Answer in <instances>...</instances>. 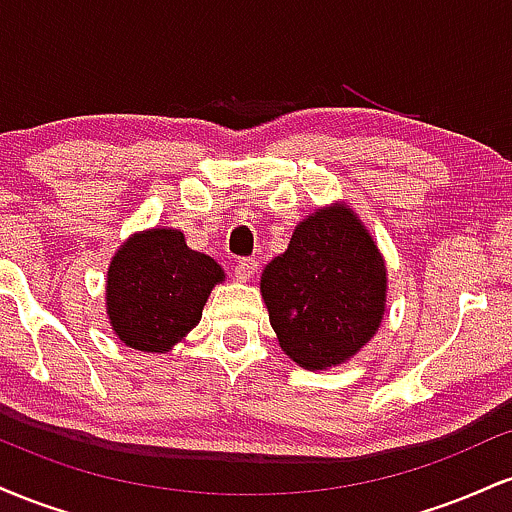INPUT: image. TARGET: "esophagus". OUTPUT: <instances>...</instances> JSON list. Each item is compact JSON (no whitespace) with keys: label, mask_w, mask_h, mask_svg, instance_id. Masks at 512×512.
<instances>
[{"label":"esophagus","mask_w":512,"mask_h":512,"mask_svg":"<svg viewBox=\"0 0 512 512\" xmlns=\"http://www.w3.org/2000/svg\"><path fill=\"white\" fill-rule=\"evenodd\" d=\"M255 272H257L255 257H240V260L236 262V267H233V274H236L238 281H248Z\"/></svg>","instance_id":"1"}]
</instances>
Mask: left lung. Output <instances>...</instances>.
<instances>
[{
    "mask_svg": "<svg viewBox=\"0 0 512 512\" xmlns=\"http://www.w3.org/2000/svg\"><path fill=\"white\" fill-rule=\"evenodd\" d=\"M385 264L358 216L317 209L289 250L262 272V296L281 349L303 368L349 361L385 313Z\"/></svg>",
    "mask_w": 512,
    "mask_h": 512,
    "instance_id": "8db88e82",
    "label": "left lung"
}]
</instances>
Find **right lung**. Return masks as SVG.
<instances>
[{
	"mask_svg": "<svg viewBox=\"0 0 512 512\" xmlns=\"http://www.w3.org/2000/svg\"><path fill=\"white\" fill-rule=\"evenodd\" d=\"M219 281L223 269L209 255L187 248L180 231L139 233L110 264V325L132 349L163 354L197 325Z\"/></svg>",
	"mask_w": 512,
	"mask_h": 512,
	"instance_id": "right-lung-1",
	"label": "right lung"
}]
</instances>
